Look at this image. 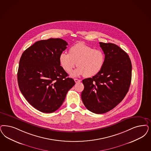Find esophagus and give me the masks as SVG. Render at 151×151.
Instances as JSON below:
<instances>
[{"mask_svg": "<svg viewBox=\"0 0 151 151\" xmlns=\"http://www.w3.org/2000/svg\"><path fill=\"white\" fill-rule=\"evenodd\" d=\"M74 81H75V82L76 83H80V82H81V80H79V79H78V78H75L74 79Z\"/></svg>", "mask_w": 151, "mask_h": 151, "instance_id": "34e87169", "label": "esophagus"}]
</instances>
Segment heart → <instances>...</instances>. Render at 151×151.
I'll return each mask as SVG.
<instances>
[{
	"label": "heart",
	"instance_id": "1",
	"mask_svg": "<svg viewBox=\"0 0 151 151\" xmlns=\"http://www.w3.org/2000/svg\"><path fill=\"white\" fill-rule=\"evenodd\" d=\"M105 55L99 49L81 43L73 45L69 50V53L61 52L59 61L63 70L71 73L76 66L78 68L72 73L73 76L83 75L85 77L90 78L97 75L104 65Z\"/></svg>",
	"mask_w": 151,
	"mask_h": 151
}]
</instances>
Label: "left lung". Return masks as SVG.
I'll list each match as a JSON object with an SVG mask.
<instances>
[{
    "label": "left lung",
    "mask_w": 151,
    "mask_h": 151,
    "mask_svg": "<svg viewBox=\"0 0 151 151\" xmlns=\"http://www.w3.org/2000/svg\"><path fill=\"white\" fill-rule=\"evenodd\" d=\"M99 44L105 54L104 65L97 75L83 80L81 99L89 111L103 114L124 98L130 86L132 68L128 55L119 46L111 43Z\"/></svg>",
    "instance_id": "left-lung-1"
}]
</instances>
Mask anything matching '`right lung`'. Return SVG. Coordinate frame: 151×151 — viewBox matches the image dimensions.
Segmentation results:
<instances>
[{"label": "right lung", "mask_w": 151, "mask_h": 151, "mask_svg": "<svg viewBox=\"0 0 151 151\" xmlns=\"http://www.w3.org/2000/svg\"><path fill=\"white\" fill-rule=\"evenodd\" d=\"M67 45L61 38L39 41L26 49L20 58L19 88L27 101L43 113L57 110L75 84L59 61L60 55Z\"/></svg>", "instance_id": "right-lung-1"}]
</instances>
